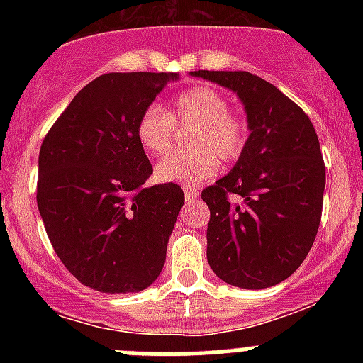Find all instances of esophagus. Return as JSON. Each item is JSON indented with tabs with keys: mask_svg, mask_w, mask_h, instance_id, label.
<instances>
[{
	"mask_svg": "<svg viewBox=\"0 0 363 363\" xmlns=\"http://www.w3.org/2000/svg\"><path fill=\"white\" fill-rule=\"evenodd\" d=\"M184 192H185V198H187V200H196L198 198V194H200V191H198V189H194V187H184Z\"/></svg>",
	"mask_w": 363,
	"mask_h": 363,
	"instance_id": "1",
	"label": "esophagus"
}]
</instances>
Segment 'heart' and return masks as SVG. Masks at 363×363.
<instances>
[{
	"mask_svg": "<svg viewBox=\"0 0 363 363\" xmlns=\"http://www.w3.org/2000/svg\"><path fill=\"white\" fill-rule=\"evenodd\" d=\"M230 105L220 91L209 85L191 86L172 99L171 108L149 105L136 121V138L145 152L163 156L174 142L176 125L194 127L185 152L171 154L156 165L160 182L200 184L220 169V162H236L249 140V125L230 114Z\"/></svg>",
	"mask_w": 363,
	"mask_h": 363,
	"instance_id": "heart-1",
	"label": "heart"
}]
</instances>
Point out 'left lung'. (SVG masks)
Returning <instances> with one entry per match:
<instances>
[{"label": "left lung", "mask_w": 363, "mask_h": 363, "mask_svg": "<svg viewBox=\"0 0 363 363\" xmlns=\"http://www.w3.org/2000/svg\"><path fill=\"white\" fill-rule=\"evenodd\" d=\"M192 76L236 92L251 129L233 171L201 192L211 211L209 265L242 289L272 287L300 267L318 233L325 163L316 130L293 99L255 74L194 70Z\"/></svg>", "instance_id": "8db88e82"}]
</instances>
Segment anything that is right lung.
<instances>
[{
	"label": "right lung",
	"mask_w": 363,
	"mask_h": 363,
	"mask_svg": "<svg viewBox=\"0 0 363 363\" xmlns=\"http://www.w3.org/2000/svg\"><path fill=\"white\" fill-rule=\"evenodd\" d=\"M167 72H108L85 85L45 136L38 209L57 258L99 293H136L165 264L184 191L145 184L152 165L136 121Z\"/></svg>",
	"instance_id": "1"
}]
</instances>
